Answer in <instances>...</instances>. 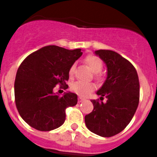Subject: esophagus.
I'll list each match as a JSON object with an SVG mask.
<instances>
[{
	"mask_svg": "<svg viewBox=\"0 0 157 157\" xmlns=\"http://www.w3.org/2000/svg\"><path fill=\"white\" fill-rule=\"evenodd\" d=\"M84 100H85V99L83 98H82V97H79V98H78V102H83Z\"/></svg>",
	"mask_w": 157,
	"mask_h": 157,
	"instance_id": "esophagus-1",
	"label": "esophagus"
}]
</instances>
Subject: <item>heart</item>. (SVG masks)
<instances>
[{
  "mask_svg": "<svg viewBox=\"0 0 157 157\" xmlns=\"http://www.w3.org/2000/svg\"><path fill=\"white\" fill-rule=\"evenodd\" d=\"M84 61L91 68L92 71L96 73L95 78L98 81H100L102 79V74H100L98 72L102 71V66H103V63H102V59L99 57H98L97 55H89L86 57ZM74 73H75V65H72L70 67V69H69V75H70V77H73ZM94 89H95V85L93 83H92V82H82V81L74 82L71 86V90L72 92H75V94H77V95L82 96V97L87 96Z\"/></svg>",
  "mask_w": 157,
  "mask_h": 157,
  "instance_id": "obj_1",
  "label": "heart"
}]
</instances>
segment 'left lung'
Wrapping results in <instances>:
<instances>
[{
	"mask_svg": "<svg viewBox=\"0 0 157 157\" xmlns=\"http://www.w3.org/2000/svg\"><path fill=\"white\" fill-rule=\"evenodd\" d=\"M105 62L108 77L97 94L106 103L92 100L93 110L85 116L90 131L111 137L124 130L131 121L140 101V82L136 70L128 59L112 50L95 52Z\"/></svg>",
	"mask_w": 157,
	"mask_h": 157,
	"instance_id": "obj_1",
	"label": "left lung"
}]
</instances>
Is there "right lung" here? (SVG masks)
Instances as JSON below:
<instances>
[{
	"label": "right lung",
	"instance_id": "obj_1",
	"mask_svg": "<svg viewBox=\"0 0 157 157\" xmlns=\"http://www.w3.org/2000/svg\"><path fill=\"white\" fill-rule=\"evenodd\" d=\"M82 55V49L69 50L48 45L26 57L19 66L14 83L16 107L31 127L49 131L61 126L65 109L77 103V95L66 92L59 97L53 92L55 86L68 85L69 69Z\"/></svg>",
	"mask_w": 157,
	"mask_h": 157
}]
</instances>
